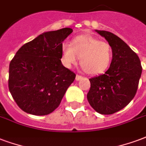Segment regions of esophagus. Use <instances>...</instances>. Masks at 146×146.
<instances>
[{"mask_svg":"<svg viewBox=\"0 0 146 146\" xmlns=\"http://www.w3.org/2000/svg\"><path fill=\"white\" fill-rule=\"evenodd\" d=\"M82 78H83V76H80V75H78V74H77L76 76V80H80Z\"/></svg>","mask_w":146,"mask_h":146,"instance_id":"1","label":"esophagus"}]
</instances>
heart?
<instances>
[{
	"label": "heart",
	"instance_id": "b5f03b06",
	"mask_svg": "<svg viewBox=\"0 0 146 146\" xmlns=\"http://www.w3.org/2000/svg\"><path fill=\"white\" fill-rule=\"evenodd\" d=\"M77 58L84 72L90 75L104 73L111 66L113 49L107 42L100 41L91 35H78L74 37L70 45L62 46V59L66 66L76 64Z\"/></svg>",
	"mask_w": 146,
	"mask_h": 146
}]
</instances>
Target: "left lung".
Wrapping results in <instances>:
<instances>
[{
    "label": "left lung",
    "mask_w": 146,
    "mask_h": 146,
    "mask_svg": "<svg viewBox=\"0 0 146 146\" xmlns=\"http://www.w3.org/2000/svg\"><path fill=\"white\" fill-rule=\"evenodd\" d=\"M113 49L111 66L104 74L89 79L90 88L87 100L101 114H112L127 106L139 87L142 67L138 55L117 35L98 31Z\"/></svg>",
    "instance_id": "left-lung-1"
}]
</instances>
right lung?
Returning a JSON list of instances; mask_svg holds the SVG:
<instances>
[{
	"instance_id": "1",
	"label": "right lung",
	"mask_w": 146,
	"mask_h": 146,
	"mask_svg": "<svg viewBox=\"0 0 146 146\" xmlns=\"http://www.w3.org/2000/svg\"><path fill=\"white\" fill-rule=\"evenodd\" d=\"M73 32L64 28L44 32L25 43L9 65L8 87L20 108L46 115L61 103L76 74L62 64V42Z\"/></svg>"
}]
</instances>
